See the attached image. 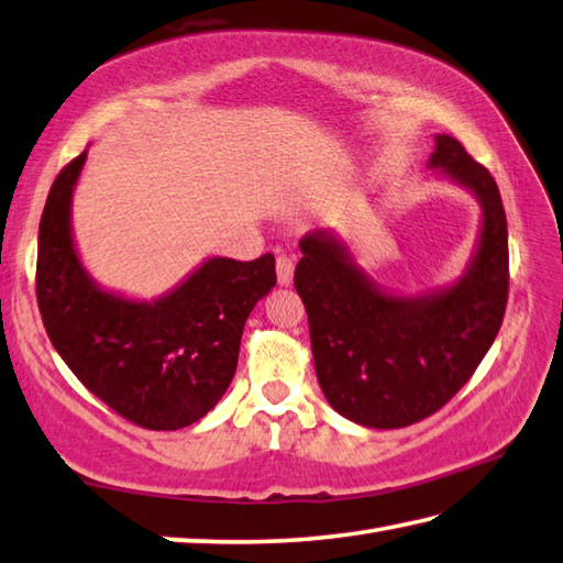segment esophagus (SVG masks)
Returning a JSON list of instances; mask_svg holds the SVG:
<instances>
[{
    "label": "esophagus",
    "instance_id": "esophagus-1",
    "mask_svg": "<svg viewBox=\"0 0 563 563\" xmlns=\"http://www.w3.org/2000/svg\"><path fill=\"white\" fill-rule=\"evenodd\" d=\"M275 271H278V283L280 285H290L292 275H295V261L288 253H280L278 261H275Z\"/></svg>",
    "mask_w": 563,
    "mask_h": 563
}]
</instances>
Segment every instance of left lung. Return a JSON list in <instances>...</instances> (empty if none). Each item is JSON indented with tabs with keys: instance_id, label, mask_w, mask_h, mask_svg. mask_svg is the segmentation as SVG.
<instances>
[{
	"instance_id": "1",
	"label": "left lung",
	"mask_w": 563,
	"mask_h": 563,
	"mask_svg": "<svg viewBox=\"0 0 563 563\" xmlns=\"http://www.w3.org/2000/svg\"><path fill=\"white\" fill-rule=\"evenodd\" d=\"M429 165L471 187L483 205L478 256L454 288L400 300L363 278L334 239H300L295 288L310 319L319 385L339 415L376 429L442 410L488 354L508 305V222L493 175L446 134L437 136Z\"/></svg>"
}]
</instances>
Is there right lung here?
<instances>
[{"mask_svg":"<svg viewBox=\"0 0 563 563\" xmlns=\"http://www.w3.org/2000/svg\"><path fill=\"white\" fill-rule=\"evenodd\" d=\"M87 153L53 180L38 227L36 300L53 346L87 390L126 422L183 429L236 373L244 324L275 285V258H212L158 302H131L87 278L70 236V195Z\"/></svg>","mask_w":563,"mask_h":563,"instance_id":"1","label":"right lung"}]
</instances>
